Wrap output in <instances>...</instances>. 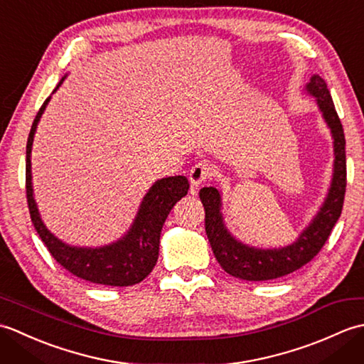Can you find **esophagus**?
<instances>
[{
    "label": "esophagus",
    "instance_id": "1",
    "mask_svg": "<svg viewBox=\"0 0 364 364\" xmlns=\"http://www.w3.org/2000/svg\"><path fill=\"white\" fill-rule=\"evenodd\" d=\"M210 178V167H208L205 162H197V164L191 168L189 172V181L192 188L202 186Z\"/></svg>",
    "mask_w": 364,
    "mask_h": 364
}]
</instances>
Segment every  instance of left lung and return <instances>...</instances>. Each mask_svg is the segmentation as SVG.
<instances>
[{"label":"left lung","instance_id":"8db88e82","mask_svg":"<svg viewBox=\"0 0 364 364\" xmlns=\"http://www.w3.org/2000/svg\"><path fill=\"white\" fill-rule=\"evenodd\" d=\"M308 95L316 98L322 119L333 139V176L328 194L299 237L292 244L278 249H259L239 241L225 227L222 215V194L213 186L200 189L205 206V230L215 259L227 274L247 282H266L288 275L310 262L326 244L343 211L346 194V139L333 100L327 84L319 75H313L305 86Z\"/></svg>","mask_w":364,"mask_h":364}]
</instances>
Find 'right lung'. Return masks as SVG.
<instances>
[{
	"instance_id": "1",
	"label": "right lung",
	"mask_w": 364,
	"mask_h": 364,
	"mask_svg": "<svg viewBox=\"0 0 364 364\" xmlns=\"http://www.w3.org/2000/svg\"><path fill=\"white\" fill-rule=\"evenodd\" d=\"M65 76L59 81L53 94L59 89ZM51 97L45 100L29 131L26 144V198L31 220L51 257L68 272L82 280L106 286H133L149 275L158 261L161 230L170 210L178 200L188 194L186 176L176 175L154 181L144 196L129 230L115 242L103 247L68 245L45 227L34 200L33 173H31V150L38 122Z\"/></svg>"
}]
</instances>
